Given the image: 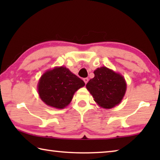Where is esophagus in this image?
Instances as JSON below:
<instances>
[{"label": "esophagus", "mask_w": 160, "mask_h": 160, "mask_svg": "<svg viewBox=\"0 0 160 160\" xmlns=\"http://www.w3.org/2000/svg\"><path fill=\"white\" fill-rule=\"evenodd\" d=\"M83 80H84V82H85V85L87 83H88V80H89V79L88 78H84L83 79Z\"/></svg>", "instance_id": "esophagus-1"}]
</instances>
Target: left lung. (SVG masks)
<instances>
[{"label": "left lung", "mask_w": 160, "mask_h": 160, "mask_svg": "<svg viewBox=\"0 0 160 160\" xmlns=\"http://www.w3.org/2000/svg\"><path fill=\"white\" fill-rule=\"evenodd\" d=\"M94 77L87 83L86 88L100 107L111 109L118 104L126 91V82L121 74L108 68H98Z\"/></svg>", "instance_id": "obj_1"}]
</instances>
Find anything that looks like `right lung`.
I'll list each match as a JSON object with an SVG mask.
<instances>
[{"mask_svg": "<svg viewBox=\"0 0 160 160\" xmlns=\"http://www.w3.org/2000/svg\"><path fill=\"white\" fill-rule=\"evenodd\" d=\"M85 85L66 67H56L42 75L38 83V92L48 106L63 109L71 102L75 92Z\"/></svg>", "mask_w": 160, "mask_h": 160, "instance_id": "obj_1", "label": "right lung"}]
</instances>
